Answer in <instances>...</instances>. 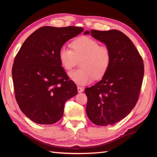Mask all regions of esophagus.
<instances>
[{
    "instance_id": "esophagus-1",
    "label": "esophagus",
    "mask_w": 157,
    "mask_h": 157,
    "mask_svg": "<svg viewBox=\"0 0 157 157\" xmlns=\"http://www.w3.org/2000/svg\"><path fill=\"white\" fill-rule=\"evenodd\" d=\"M77 90H78V91L79 93H81V92H82V91H84V89L82 88V87H79V86H78V87H77Z\"/></svg>"
}]
</instances>
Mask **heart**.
<instances>
[{
  "instance_id": "1",
  "label": "heart",
  "mask_w": 157,
  "mask_h": 157,
  "mask_svg": "<svg viewBox=\"0 0 157 157\" xmlns=\"http://www.w3.org/2000/svg\"><path fill=\"white\" fill-rule=\"evenodd\" d=\"M72 50L62 46L58 53L59 60L64 70L69 71L81 59V68L69 74L70 79L78 85L91 83L95 78H102L110 67L111 53L106 45L89 36L76 38L70 44Z\"/></svg>"
}]
</instances>
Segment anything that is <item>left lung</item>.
<instances>
[{
  "mask_svg": "<svg viewBox=\"0 0 157 157\" xmlns=\"http://www.w3.org/2000/svg\"><path fill=\"white\" fill-rule=\"evenodd\" d=\"M106 44L111 53V63L102 80L85 88L86 113L98 126L113 125L126 117L139 99L144 74V61L133 43L117 30L86 31Z\"/></svg>",
  "mask_w": 157,
  "mask_h": 157,
  "instance_id": "8db88e82",
  "label": "left lung"
}]
</instances>
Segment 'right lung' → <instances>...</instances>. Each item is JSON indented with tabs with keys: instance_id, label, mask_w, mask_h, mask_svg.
Returning a JSON list of instances; mask_svg holds the SVG:
<instances>
[{
	"instance_id": "add662e5",
	"label": "right lung",
	"mask_w": 157,
	"mask_h": 157,
	"mask_svg": "<svg viewBox=\"0 0 157 157\" xmlns=\"http://www.w3.org/2000/svg\"><path fill=\"white\" fill-rule=\"evenodd\" d=\"M84 31L76 26H42L23 43L15 57L12 78L16 100L26 117L52 124L63 116L64 105L78 93L59 60L67 41Z\"/></svg>"
}]
</instances>
